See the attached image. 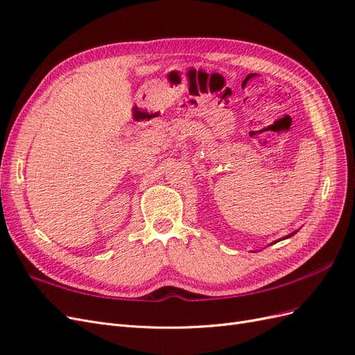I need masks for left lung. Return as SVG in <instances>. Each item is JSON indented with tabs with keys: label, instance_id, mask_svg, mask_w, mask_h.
<instances>
[{
	"label": "left lung",
	"instance_id": "1",
	"mask_svg": "<svg viewBox=\"0 0 355 355\" xmlns=\"http://www.w3.org/2000/svg\"><path fill=\"white\" fill-rule=\"evenodd\" d=\"M296 232H292V234H290V235H287V237H284V239H288V237H292V235H295Z\"/></svg>",
	"mask_w": 355,
	"mask_h": 355
}]
</instances>
